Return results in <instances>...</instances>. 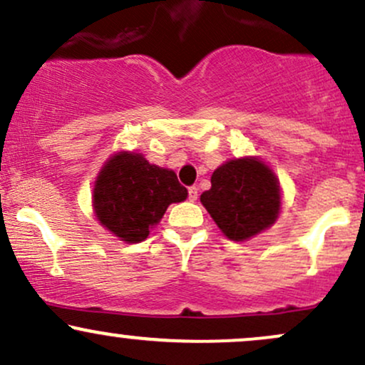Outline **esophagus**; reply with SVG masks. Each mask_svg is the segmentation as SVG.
<instances>
[{
    "label": "esophagus",
    "mask_w": 365,
    "mask_h": 365,
    "mask_svg": "<svg viewBox=\"0 0 365 365\" xmlns=\"http://www.w3.org/2000/svg\"><path fill=\"white\" fill-rule=\"evenodd\" d=\"M197 190H199V188H197V187L188 188V200H190V202H195L197 197H199V192H197Z\"/></svg>",
    "instance_id": "esophagus-1"
}]
</instances>
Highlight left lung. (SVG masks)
Wrapping results in <instances>:
<instances>
[{
	"label": "left lung",
	"instance_id": "left-lung-1",
	"mask_svg": "<svg viewBox=\"0 0 365 365\" xmlns=\"http://www.w3.org/2000/svg\"><path fill=\"white\" fill-rule=\"evenodd\" d=\"M200 202L230 240L244 242L274 225L282 209V187L274 171L255 156L217 166Z\"/></svg>",
	"mask_w": 365,
	"mask_h": 365
}]
</instances>
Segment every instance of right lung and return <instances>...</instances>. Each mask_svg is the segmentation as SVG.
I'll return each mask as SVG.
<instances>
[{
  "label": "right lung",
  "mask_w": 365,
  "mask_h": 365,
  "mask_svg": "<svg viewBox=\"0 0 365 365\" xmlns=\"http://www.w3.org/2000/svg\"><path fill=\"white\" fill-rule=\"evenodd\" d=\"M188 192L173 170L150 165L144 154L120 150L108 158L92 190L96 220L125 244H139L173 202Z\"/></svg>",
  "instance_id": "obj_1"
}]
</instances>
